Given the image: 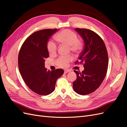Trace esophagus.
Wrapping results in <instances>:
<instances>
[{"label": "esophagus", "instance_id": "obj_1", "mask_svg": "<svg viewBox=\"0 0 127 127\" xmlns=\"http://www.w3.org/2000/svg\"><path fill=\"white\" fill-rule=\"evenodd\" d=\"M70 70H69V69H64V74H67V73L70 72Z\"/></svg>", "mask_w": 127, "mask_h": 127}]
</instances>
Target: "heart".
Returning a JSON list of instances; mask_svg holds the SVG:
<instances>
[{
	"instance_id": "obj_1",
	"label": "heart",
	"mask_w": 127,
	"mask_h": 127,
	"mask_svg": "<svg viewBox=\"0 0 127 127\" xmlns=\"http://www.w3.org/2000/svg\"><path fill=\"white\" fill-rule=\"evenodd\" d=\"M55 39L61 44H66L69 45L70 50L75 53H79L83 49V41L77 39V34L70 30H64L57 34L55 36ZM57 44L52 41H49L47 43V49L50 55L55 54L57 51ZM72 60L71 56H61L57 60V64L60 67H66L68 63Z\"/></svg>"
}]
</instances>
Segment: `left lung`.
<instances>
[{
    "instance_id": "obj_1",
    "label": "left lung",
    "mask_w": 127,
    "mask_h": 127,
    "mask_svg": "<svg viewBox=\"0 0 127 127\" xmlns=\"http://www.w3.org/2000/svg\"><path fill=\"white\" fill-rule=\"evenodd\" d=\"M85 43L79 60L75 64H84V70H74L77 79L73 82V88L77 94L85 95L96 90L106 76L108 67V55L105 45L97 34L86 29H75Z\"/></svg>"
}]
</instances>
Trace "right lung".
I'll list each match as a JSON object with an SVG mask.
<instances>
[{
    "instance_id": "right-lung-1",
    "label": "right lung",
    "mask_w": 127,
    "mask_h": 127,
    "mask_svg": "<svg viewBox=\"0 0 127 127\" xmlns=\"http://www.w3.org/2000/svg\"><path fill=\"white\" fill-rule=\"evenodd\" d=\"M57 31L44 29L33 33L25 40L18 58L19 70L26 85L41 95L51 94L55 89L57 79L64 74L62 69L48 70L45 59L49 57L47 43Z\"/></svg>"
}]
</instances>
